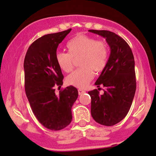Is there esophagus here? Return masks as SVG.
I'll return each instance as SVG.
<instances>
[{"mask_svg":"<svg viewBox=\"0 0 156 156\" xmlns=\"http://www.w3.org/2000/svg\"><path fill=\"white\" fill-rule=\"evenodd\" d=\"M78 93H79V94L81 95V94H82L85 93V91H84V90H82V89H78Z\"/></svg>","mask_w":156,"mask_h":156,"instance_id":"obj_1","label":"esophagus"}]
</instances>
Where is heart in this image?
Returning <instances> with one entry per match:
<instances>
[{"label":"heart","mask_w":156,"mask_h":156,"mask_svg":"<svg viewBox=\"0 0 156 156\" xmlns=\"http://www.w3.org/2000/svg\"><path fill=\"white\" fill-rule=\"evenodd\" d=\"M69 52L57 51L56 60L59 67L65 72H70L74 69L73 58H78L81 66L67 76L68 84L84 88L93 80L94 73L101 72L107 65L108 45L105 41L97 40L91 36L78 34L67 43Z\"/></svg>","instance_id":"1"}]
</instances>
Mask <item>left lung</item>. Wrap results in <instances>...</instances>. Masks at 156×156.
Masks as SVG:
<instances>
[{
	"label": "left lung",
	"instance_id": "left-lung-1",
	"mask_svg": "<svg viewBox=\"0 0 156 156\" xmlns=\"http://www.w3.org/2000/svg\"><path fill=\"white\" fill-rule=\"evenodd\" d=\"M89 31L105 38L110 48L107 65L95 82L97 87H105L104 94L100 95L97 89L88 94L91 99V116L100 124L111 126L125 118L133 102L136 89L133 55L127 42L116 33Z\"/></svg>",
	"mask_w": 156,
	"mask_h": 156
}]
</instances>
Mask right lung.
Wrapping results in <instances>:
<instances>
[{"label":"right lung","mask_w":156,"mask_h":156,"mask_svg":"<svg viewBox=\"0 0 156 156\" xmlns=\"http://www.w3.org/2000/svg\"><path fill=\"white\" fill-rule=\"evenodd\" d=\"M72 29L48 34L33 42L24 59L25 89L34 115L47 129L59 131L72 119V107L78 97L73 86L55 93L61 87L64 76L56 60L59 44ZM58 87V88H59Z\"/></svg>","instance_id":"1"}]
</instances>
